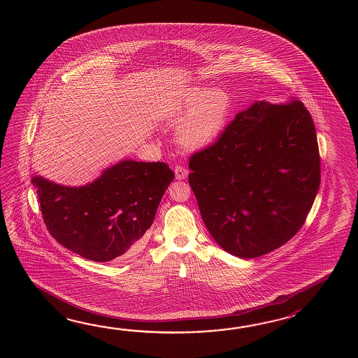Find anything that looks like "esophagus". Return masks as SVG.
<instances>
[{"label": "esophagus", "mask_w": 358, "mask_h": 358, "mask_svg": "<svg viewBox=\"0 0 358 358\" xmlns=\"http://www.w3.org/2000/svg\"><path fill=\"white\" fill-rule=\"evenodd\" d=\"M174 171H176V178L178 180H182V179H185L188 176V170L184 168V166H180V165L176 166Z\"/></svg>", "instance_id": "obj_1"}]
</instances>
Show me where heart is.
<instances>
[{
  "label": "heart",
  "instance_id": "1",
  "mask_svg": "<svg viewBox=\"0 0 358 358\" xmlns=\"http://www.w3.org/2000/svg\"><path fill=\"white\" fill-rule=\"evenodd\" d=\"M189 108L178 127V138L188 148H202L220 134L228 119L230 99L225 92H210L208 87L194 85L171 102L170 114L182 115Z\"/></svg>",
  "mask_w": 358,
  "mask_h": 358
}]
</instances>
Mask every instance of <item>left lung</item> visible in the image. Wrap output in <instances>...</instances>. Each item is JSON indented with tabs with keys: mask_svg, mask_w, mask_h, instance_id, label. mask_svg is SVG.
<instances>
[{
	"mask_svg": "<svg viewBox=\"0 0 358 358\" xmlns=\"http://www.w3.org/2000/svg\"><path fill=\"white\" fill-rule=\"evenodd\" d=\"M188 180L222 250L255 259L302 228L321 179L311 114L298 99L255 102L189 159Z\"/></svg>",
	"mask_w": 358,
	"mask_h": 358,
	"instance_id": "8db88e82",
	"label": "left lung"
}]
</instances>
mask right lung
I'll list each match as a JSON object with an SVG mask.
<instances>
[{
  "label": "right lung",
  "mask_w": 358,
  "mask_h": 358,
  "mask_svg": "<svg viewBox=\"0 0 358 358\" xmlns=\"http://www.w3.org/2000/svg\"><path fill=\"white\" fill-rule=\"evenodd\" d=\"M173 180L165 162L131 160L106 169L83 187L31 178L50 234L69 251L96 262L137 251Z\"/></svg>",
  "instance_id": "right-lung-1"
}]
</instances>
